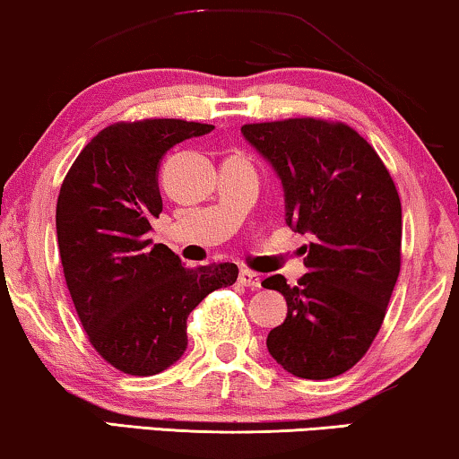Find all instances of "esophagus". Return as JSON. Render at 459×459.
<instances>
[{"label": "esophagus", "instance_id": "1", "mask_svg": "<svg viewBox=\"0 0 459 459\" xmlns=\"http://www.w3.org/2000/svg\"><path fill=\"white\" fill-rule=\"evenodd\" d=\"M238 281L247 288H261V278L255 272H248V269H242L240 275H238Z\"/></svg>", "mask_w": 459, "mask_h": 459}]
</instances>
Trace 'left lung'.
<instances>
[{"label":"left lung","instance_id":"left-lung-1","mask_svg":"<svg viewBox=\"0 0 459 459\" xmlns=\"http://www.w3.org/2000/svg\"><path fill=\"white\" fill-rule=\"evenodd\" d=\"M242 134L281 179L286 223L311 234L307 272L263 288L284 294V324L269 355L307 380L341 376L378 334L401 269V200L376 150L344 123L286 118L244 125Z\"/></svg>","mask_w":459,"mask_h":459}]
</instances>
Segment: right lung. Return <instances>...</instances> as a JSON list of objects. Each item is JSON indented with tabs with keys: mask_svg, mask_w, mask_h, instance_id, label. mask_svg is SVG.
I'll return each instance as SVG.
<instances>
[{
	"mask_svg": "<svg viewBox=\"0 0 459 459\" xmlns=\"http://www.w3.org/2000/svg\"><path fill=\"white\" fill-rule=\"evenodd\" d=\"M212 129L181 118L115 123L62 181L56 231L68 292L93 349L125 374L171 368L187 347V316L238 278L234 263L190 269L150 240V221L162 211V156Z\"/></svg>",
	"mask_w": 459,
	"mask_h": 459,
	"instance_id": "1",
	"label": "right lung"
}]
</instances>
